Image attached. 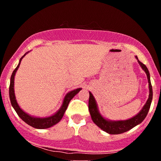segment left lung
<instances>
[{"instance_id":"8db88e82","label":"left lung","mask_w":161,"mask_h":161,"mask_svg":"<svg viewBox=\"0 0 161 161\" xmlns=\"http://www.w3.org/2000/svg\"><path fill=\"white\" fill-rule=\"evenodd\" d=\"M135 58L138 60V64H140L142 69L146 72L147 78H148L149 86L148 99L147 100L145 105L143 106L142 109L138 112V114H136V116L132 117V118L127 120L111 121V120L105 119L99 112L97 101L95 100L93 94L89 92V113H90L92 121L101 129H102L103 131L109 133V134H120V133H123L133 129V127L137 126V125L140 124L145 119L147 114H148L150 107H151L153 99V89L151 83V79H150V73L146 65L138 60L137 56H136Z\"/></svg>"}]
</instances>
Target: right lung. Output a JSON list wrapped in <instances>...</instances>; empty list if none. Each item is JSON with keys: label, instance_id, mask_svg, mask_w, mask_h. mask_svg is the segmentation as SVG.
<instances>
[{"label": "right lung", "instance_id": "obj_1", "mask_svg": "<svg viewBox=\"0 0 161 161\" xmlns=\"http://www.w3.org/2000/svg\"><path fill=\"white\" fill-rule=\"evenodd\" d=\"M28 53L29 52L26 53L20 59V61H19V63L18 64L17 67H16L14 69V71L13 72L11 77H10V87H9V97H10V103H11L12 107L16 111V113L18 114L19 117H20L23 121H25L27 124H28L31 126L38 129H48V128L53 126L56 124H58V122H59V121H60L62 117H63L65 111L67 110V108L68 107V104H69V102L72 100V98L74 97L76 94H78V92H80L81 88L76 89H74V90L68 92V93L66 94V96H65L64 98L63 102H62L61 107L59 108V109L57 111V112L53 114L52 116H47V117H42H42H36V116H31L30 115V114L25 112V111H24L20 107V106L18 105V103L17 102V100H16L15 91H14V80H15V73L17 72L19 67H20L22 59H23L24 57H25Z\"/></svg>", "mask_w": 161, "mask_h": 161}]
</instances>
